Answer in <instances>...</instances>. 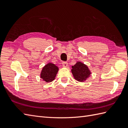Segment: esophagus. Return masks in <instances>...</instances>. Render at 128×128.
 Masks as SVG:
<instances>
[{"label":"esophagus","mask_w":128,"mask_h":128,"mask_svg":"<svg viewBox=\"0 0 128 128\" xmlns=\"http://www.w3.org/2000/svg\"><path fill=\"white\" fill-rule=\"evenodd\" d=\"M62 66H63L64 67H67V66H68V62H62Z\"/></svg>","instance_id":"1"}]
</instances>
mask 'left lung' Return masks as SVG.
<instances>
[{
    "mask_svg": "<svg viewBox=\"0 0 128 128\" xmlns=\"http://www.w3.org/2000/svg\"><path fill=\"white\" fill-rule=\"evenodd\" d=\"M72 68L73 76L76 80L79 82H84L90 76L91 72L88 66L83 62H78Z\"/></svg>",
    "mask_w": 128,
    "mask_h": 128,
    "instance_id": "8db88e82",
    "label": "left lung"
}]
</instances>
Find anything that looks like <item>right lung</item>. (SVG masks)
<instances>
[{
  "mask_svg": "<svg viewBox=\"0 0 128 128\" xmlns=\"http://www.w3.org/2000/svg\"><path fill=\"white\" fill-rule=\"evenodd\" d=\"M58 70V67L55 64L52 62H48L42 68L40 77L46 82H51L55 79Z\"/></svg>",
  "mask_w": 128,
  "mask_h": 128,
  "instance_id": "1",
  "label": "right lung"
}]
</instances>
